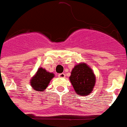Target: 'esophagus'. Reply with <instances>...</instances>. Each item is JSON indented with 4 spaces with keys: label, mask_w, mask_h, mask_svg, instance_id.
<instances>
[{
    "label": "esophagus",
    "mask_w": 127,
    "mask_h": 127,
    "mask_svg": "<svg viewBox=\"0 0 127 127\" xmlns=\"http://www.w3.org/2000/svg\"><path fill=\"white\" fill-rule=\"evenodd\" d=\"M58 76L60 78H65V74L64 73H61L58 74Z\"/></svg>",
    "instance_id": "34e87169"
}]
</instances>
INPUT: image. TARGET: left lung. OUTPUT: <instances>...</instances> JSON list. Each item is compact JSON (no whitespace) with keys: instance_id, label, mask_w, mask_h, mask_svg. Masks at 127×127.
Segmentation results:
<instances>
[{"instance_id":"8db88e82","label":"left lung","mask_w":127,"mask_h":127,"mask_svg":"<svg viewBox=\"0 0 127 127\" xmlns=\"http://www.w3.org/2000/svg\"><path fill=\"white\" fill-rule=\"evenodd\" d=\"M70 80L76 93L85 96L92 92L95 84V76L87 65L80 64L72 69Z\"/></svg>"}]
</instances>
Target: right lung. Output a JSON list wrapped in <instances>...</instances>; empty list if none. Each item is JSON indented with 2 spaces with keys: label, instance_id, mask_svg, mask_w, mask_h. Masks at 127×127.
<instances>
[{
  "label": "right lung",
  "instance_id": "1",
  "mask_svg": "<svg viewBox=\"0 0 127 127\" xmlns=\"http://www.w3.org/2000/svg\"><path fill=\"white\" fill-rule=\"evenodd\" d=\"M53 77V73L48 72L45 69L40 67L36 75L31 79L30 85L35 91H42L48 87L50 80Z\"/></svg>",
  "mask_w": 127,
  "mask_h": 127
}]
</instances>
